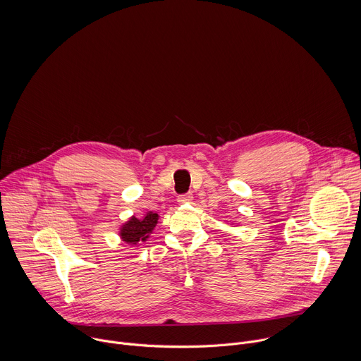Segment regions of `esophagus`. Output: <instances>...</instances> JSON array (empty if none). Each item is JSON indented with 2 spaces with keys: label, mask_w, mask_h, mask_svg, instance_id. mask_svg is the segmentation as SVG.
<instances>
[{
  "label": "esophagus",
  "mask_w": 361,
  "mask_h": 361,
  "mask_svg": "<svg viewBox=\"0 0 361 361\" xmlns=\"http://www.w3.org/2000/svg\"><path fill=\"white\" fill-rule=\"evenodd\" d=\"M177 201H178L180 204H187V202H191V201H192V194H191V192H187V194L178 195Z\"/></svg>",
  "instance_id": "1"
}]
</instances>
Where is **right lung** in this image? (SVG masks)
Here are the masks:
<instances>
[{
  "label": "right lung",
  "mask_w": 361,
  "mask_h": 361,
  "mask_svg": "<svg viewBox=\"0 0 361 361\" xmlns=\"http://www.w3.org/2000/svg\"><path fill=\"white\" fill-rule=\"evenodd\" d=\"M159 214L148 212L144 217L137 219V217H131L128 219V221H126L121 227H120V237L121 240L127 244V245H137L140 241L144 243L147 241V238L149 237V234L152 233V230L156 228L157 223H159Z\"/></svg>",
  "instance_id": "1"
}]
</instances>
